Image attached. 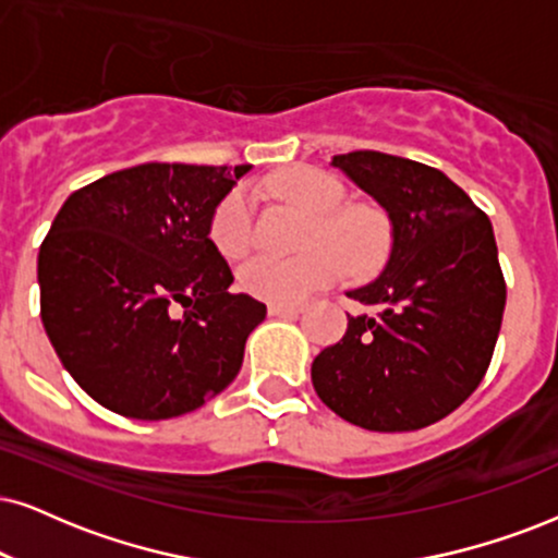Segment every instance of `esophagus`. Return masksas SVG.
Here are the masks:
<instances>
[{
    "mask_svg": "<svg viewBox=\"0 0 558 558\" xmlns=\"http://www.w3.org/2000/svg\"><path fill=\"white\" fill-rule=\"evenodd\" d=\"M267 312L270 316H299L303 312V303H270Z\"/></svg>",
    "mask_w": 558,
    "mask_h": 558,
    "instance_id": "34e87169",
    "label": "esophagus"
}]
</instances>
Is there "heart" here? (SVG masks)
I'll return each mask as SVG.
<instances>
[{
    "instance_id": "1",
    "label": "heart",
    "mask_w": 558,
    "mask_h": 558,
    "mask_svg": "<svg viewBox=\"0 0 558 558\" xmlns=\"http://www.w3.org/2000/svg\"><path fill=\"white\" fill-rule=\"evenodd\" d=\"M267 190L288 206L312 216L301 257H255L239 270L246 293L275 303H295L342 278L348 265L355 272H373L389 255V223L378 210L344 208V187L335 174L314 167H291L272 174ZM210 239L223 257L239 259L255 242V216L244 193L223 197L210 221Z\"/></svg>"
}]
</instances>
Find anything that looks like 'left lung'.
<instances>
[{
    "instance_id": "8db88e82",
    "label": "left lung",
    "mask_w": 558,
    "mask_h": 558,
    "mask_svg": "<svg viewBox=\"0 0 558 558\" xmlns=\"http://www.w3.org/2000/svg\"><path fill=\"white\" fill-rule=\"evenodd\" d=\"M391 221L384 272L350 299V316L314 357L319 399L352 425L407 433L448 417L482 384L502 327L507 288L492 221L440 169L380 151L331 157Z\"/></svg>"
}]
</instances>
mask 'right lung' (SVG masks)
<instances>
[{
	"instance_id": "1",
	"label": "right lung",
	"mask_w": 558,
	"mask_h": 558,
	"mask_svg": "<svg viewBox=\"0 0 558 558\" xmlns=\"http://www.w3.org/2000/svg\"><path fill=\"white\" fill-rule=\"evenodd\" d=\"M250 169L151 161L76 190L56 214L38 255L40 319L97 404L169 420L236 378L267 308L229 293L210 221Z\"/></svg>"
}]
</instances>
